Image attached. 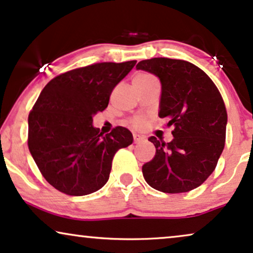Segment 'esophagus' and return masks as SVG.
I'll use <instances>...</instances> for the list:
<instances>
[{
  "instance_id": "1",
  "label": "esophagus",
  "mask_w": 253,
  "mask_h": 253,
  "mask_svg": "<svg viewBox=\"0 0 253 253\" xmlns=\"http://www.w3.org/2000/svg\"><path fill=\"white\" fill-rule=\"evenodd\" d=\"M133 137H134V142L135 143H140V142L145 141V136L140 135V134H134Z\"/></svg>"
}]
</instances>
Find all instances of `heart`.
<instances>
[{"mask_svg": "<svg viewBox=\"0 0 253 253\" xmlns=\"http://www.w3.org/2000/svg\"><path fill=\"white\" fill-rule=\"evenodd\" d=\"M137 77H139V78H147V77H150V76H148V75H140V76H137ZM134 125H135V126H140V125H141V120H140V119L134 120Z\"/></svg>", "mask_w": 253, "mask_h": 253, "instance_id": "b5f03b06", "label": "heart"}]
</instances>
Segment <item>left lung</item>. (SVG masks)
<instances>
[{"label":"left lung","mask_w":253,"mask_h":253,"mask_svg":"<svg viewBox=\"0 0 253 253\" xmlns=\"http://www.w3.org/2000/svg\"><path fill=\"white\" fill-rule=\"evenodd\" d=\"M136 70L160 79L159 117L174 127L170 142L148 139L156 152L142 166L143 177L162 193H187L200 187L215 170L224 149L228 114L222 95L206 72L185 60H141Z\"/></svg>","instance_id":"left-lung-1"}]
</instances>
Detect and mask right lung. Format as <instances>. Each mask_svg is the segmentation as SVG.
<instances>
[{"label": "right lung", "instance_id": "1", "mask_svg": "<svg viewBox=\"0 0 253 253\" xmlns=\"http://www.w3.org/2000/svg\"><path fill=\"white\" fill-rule=\"evenodd\" d=\"M136 60L99 63L57 76L42 89L28 118V146L42 175L57 190L83 196L103 188L118 149L133 135L116 127L103 135L93 117Z\"/></svg>", "mask_w": 253, "mask_h": 253}]
</instances>
